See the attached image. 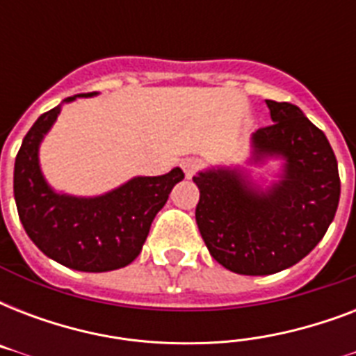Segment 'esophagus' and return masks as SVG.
Wrapping results in <instances>:
<instances>
[{"label":"esophagus","mask_w":356,"mask_h":356,"mask_svg":"<svg viewBox=\"0 0 356 356\" xmlns=\"http://www.w3.org/2000/svg\"><path fill=\"white\" fill-rule=\"evenodd\" d=\"M201 162L197 161V159H184L183 161V170L184 173H186V177H194L195 172L200 170Z\"/></svg>","instance_id":"esophagus-1"}]
</instances>
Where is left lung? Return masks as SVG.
I'll return each mask as SVG.
<instances>
[{
  "label": "left lung",
  "mask_w": 356,
  "mask_h": 356,
  "mask_svg": "<svg viewBox=\"0 0 356 356\" xmlns=\"http://www.w3.org/2000/svg\"><path fill=\"white\" fill-rule=\"evenodd\" d=\"M271 125L251 134L248 164L281 161L271 184L245 168L216 166L194 177L195 222L214 259L240 275L298 264L325 236L340 201L338 162L323 131L292 103L266 99Z\"/></svg>",
  "instance_id": "obj_1"
}]
</instances>
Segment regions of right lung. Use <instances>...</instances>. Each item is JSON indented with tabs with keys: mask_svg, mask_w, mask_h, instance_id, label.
Segmentation results:
<instances>
[{
	"mask_svg": "<svg viewBox=\"0 0 356 356\" xmlns=\"http://www.w3.org/2000/svg\"><path fill=\"white\" fill-rule=\"evenodd\" d=\"M97 92L66 97L47 111L25 134L14 162V200L19 222L42 253L77 271L120 270L142 251L156 212L184 173L181 168L156 177H133L94 197L60 194L47 184L38 149L57 122L64 103Z\"/></svg>",
	"mask_w": 356,
	"mask_h": 356,
	"instance_id": "add662e5",
	"label": "right lung"
}]
</instances>
